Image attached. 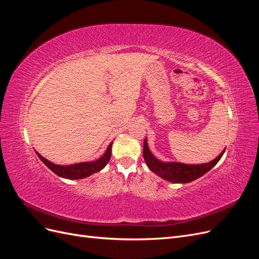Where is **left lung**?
Masks as SVG:
<instances>
[{"label": "left lung", "instance_id": "1", "mask_svg": "<svg viewBox=\"0 0 259 259\" xmlns=\"http://www.w3.org/2000/svg\"><path fill=\"white\" fill-rule=\"evenodd\" d=\"M225 150L226 148L217 158L211 160L208 163L185 164L179 162H163L156 159L150 151L147 143V137L145 138L144 142V159L148 167L159 177L174 184H187L202 177L216 165L218 161L222 159Z\"/></svg>", "mask_w": 259, "mask_h": 259}]
</instances>
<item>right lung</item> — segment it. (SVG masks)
Listing matches in <instances>:
<instances>
[{"mask_svg": "<svg viewBox=\"0 0 259 259\" xmlns=\"http://www.w3.org/2000/svg\"><path fill=\"white\" fill-rule=\"evenodd\" d=\"M112 144L113 142L110 143V145L107 147V150L99 159L95 161L70 164V165H59V164H55L49 161L48 159H45L44 156H42L38 152L35 151V153L37 154L38 158H40V160L45 164V165L59 177L66 178V179H83L97 173V171L101 170L107 165L109 160L111 158Z\"/></svg>", "mask_w": 259, "mask_h": 259, "instance_id": "obj_1", "label": "right lung"}]
</instances>
